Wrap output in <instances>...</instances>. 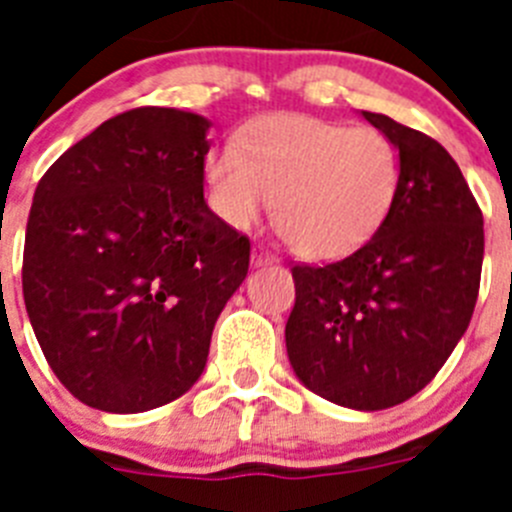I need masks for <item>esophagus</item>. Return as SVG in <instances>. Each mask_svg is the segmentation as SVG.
I'll return each instance as SVG.
<instances>
[{"instance_id": "34e87169", "label": "esophagus", "mask_w": 512, "mask_h": 512, "mask_svg": "<svg viewBox=\"0 0 512 512\" xmlns=\"http://www.w3.org/2000/svg\"><path fill=\"white\" fill-rule=\"evenodd\" d=\"M253 266H266V264H274V261H277V259H274V256H271V253L269 251H266V248H253Z\"/></svg>"}]
</instances>
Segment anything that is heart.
I'll return each instance as SVG.
<instances>
[{"label":"heart","instance_id":"b5f03b06","mask_svg":"<svg viewBox=\"0 0 512 512\" xmlns=\"http://www.w3.org/2000/svg\"><path fill=\"white\" fill-rule=\"evenodd\" d=\"M210 202L235 230L261 220L277 197L284 241L312 261L351 256L384 225L400 189V156L382 130L305 115L259 120L210 153Z\"/></svg>","mask_w":512,"mask_h":512}]
</instances>
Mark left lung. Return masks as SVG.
Listing matches in <instances>:
<instances>
[{
    "instance_id": "1",
    "label": "left lung",
    "mask_w": 512,
    "mask_h": 512,
    "mask_svg": "<svg viewBox=\"0 0 512 512\" xmlns=\"http://www.w3.org/2000/svg\"><path fill=\"white\" fill-rule=\"evenodd\" d=\"M400 151L382 228L325 266H295L289 364L307 390L351 410L410 400L438 374L477 305L482 210L449 151L387 115L361 112Z\"/></svg>"
}]
</instances>
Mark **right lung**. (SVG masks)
<instances>
[{
    "label": "right lung",
    "instance_id": "obj_1",
    "mask_svg": "<svg viewBox=\"0 0 512 512\" xmlns=\"http://www.w3.org/2000/svg\"><path fill=\"white\" fill-rule=\"evenodd\" d=\"M210 120L135 107L35 189L22 295L53 374L104 413H143L200 379L251 241L205 202Z\"/></svg>",
    "mask_w": 512,
    "mask_h": 512
}]
</instances>
